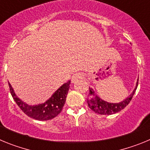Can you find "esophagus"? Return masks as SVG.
Returning <instances> with one entry per match:
<instances>
[{
  "mask_svg": "<svg viewBox=\"0 0 150 150\" xmlns=\"http://www.w3.org/2000/svg\"><path fill=\"white\" fill-rule=\"evenodd\" d=\"M82 77H83V75H82L80 73H78V74H75L73 75L71 80H72L73 83H76V82H77L79 79H81Z\"/></svg>",
  "mask_w": 150,
  "mask_h": 150,
  "instance_id": "34e87169",
  "label": "esophagus"
}]
</instances>
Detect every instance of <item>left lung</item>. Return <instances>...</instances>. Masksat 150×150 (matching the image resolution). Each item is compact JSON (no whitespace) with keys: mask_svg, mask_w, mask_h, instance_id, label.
Masks as SVG:
<instances>
[{"mask_svg":"<svg viewBox=\"0 0 150 150\" xmlns=\"http://www.w3.org/2000/svg\"><path fill=\"white\" fill-rule=\"evenodd\" d=\"M137 86H138V79H137L136 87L134 89L133 92L127 98H125L120 103H109V102L104 101L95 95V91L92 88H89V95L92 96V98H91L90 99H87V104L90 109L94 111L95 113L100 115L113 114V113L120 112L129 104L133 98V95H134L135 91H136Z\"/></svg>","mask_w":150,"mask_h":150,"instance_id":"8db88e82","label":"left lung"}]
</instances>
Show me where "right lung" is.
Masks as SVG:
<instances>
[{
    "label": "right lung",
    "instance_id": "right-lung-1",
    "mask_svg": "<svg viewBox=\"0 0 150 150\" xmlns=\"http://www.w3.org/2000/svg\"><path fill=\"white\" fill-rule=\"evenodd\" d=\"M71 81L69 80L63 84L55 91L52 96L45 103L38 105H28L21 100L15 94L10 83H9L10 91L13 100L21 110L29 117L40 121H46L55 118L62 112L66 100Z\"/></svg>",
    "mask_w": 150,
    "mask_h": 150
}]
</instances>
